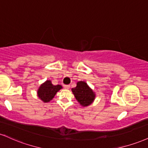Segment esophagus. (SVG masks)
Masks as SVG:
<instances>
[{
    "instance_id": "esophagus-1",
    "label": "esophagus",
    "mask_w": 148,
    "mask_h": 148,
    "mask_svg": "<svg viewBox=\"0 0 148 148\" xmlns=\"http://www.w3.org/2000/svg\"><path fill=\"white\" fill-rule=\"evenodd\" d=\"M69 88H70V85H64V88L66 89V90H68Z\"/></svg>"
}]
</instances>
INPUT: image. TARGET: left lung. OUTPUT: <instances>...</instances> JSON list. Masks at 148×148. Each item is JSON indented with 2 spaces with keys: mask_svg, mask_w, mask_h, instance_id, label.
Masks as SVG:
<instances>
[{
  "mask_svg": "<svg viewBox=\"0 0 148 148\" xmlns=\"http://www.w3.org/2000/svg\"><path fill=\"white\" fill-rule=\"evenodd\" d=\"M72 92L76 101L83 107L90 106L95 100V92L85 81L77 82L76 87L72 89Z\"/></svg>",
  "mask_w": 148,
  "mask_h": 148,
  "instance_id": "8db88e82",
  "label": "left lung"
}]
</instances>
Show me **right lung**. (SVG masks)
Wrapping results in <instances>:
<instances>
[{"label": "right lung", "instance_id": "1", "mask_svg": "<svg viewBox=\"0 0 148 148\" xmlns=\"http://www.w3.org/2000/svg\"><path fill=\"white\" fill-rule=\"evenodd\" d=\"M63 88L60 85H54L50 80H47L40 85L37 90V96L43 103H48L54 99L56 94Z\"/></svg>", "mask_w": 148, "mask_h": 148}]
</instances>
